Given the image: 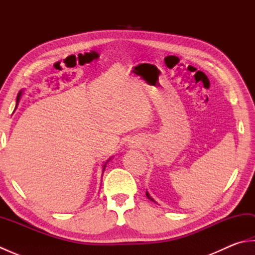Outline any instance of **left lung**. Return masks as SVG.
<instances>
[{"label":"left lung","mask_w":255,"mask_h":255,"mask_svg":"<svg viewBox=\"0 0 255 255\" xmlns=\"http://www.w3.org/2000/svg\"><path fill=\"white\" fill-rule=\"evenodd\" d=\"M145 195H147V197H148L150 200H152V202H154V199L150 196V195H149V193H148V192H145Z\"/></svg>","instance_id":"left-lung-1"}]
</instances>
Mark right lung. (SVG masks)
I'll list each match as a JSON object with an SVG mask.
<instances>
[{
    "label": "right lung",
    "instance_id": "obj_1",
    "mask_svg": "<svg viewBox=\"0 0 255 255\" xmlns=\"http://www.w3.org/2000/svg\"><path fill=\"white\" fill-rule=\"evenodd\" d=\"M18 95H19V96L21 95V92H19V93H18ZM16 106H17V105H16ZM110 160H111V159H110ZM110 160H107V162H108V161H110ZM107 162H106V163H107ZM106 163L104 164V166H103V173H104V171H105V167H106Z\"/></svg>",
    "mask_w": 255,
    "mask_h": 255
}]
</instances>
